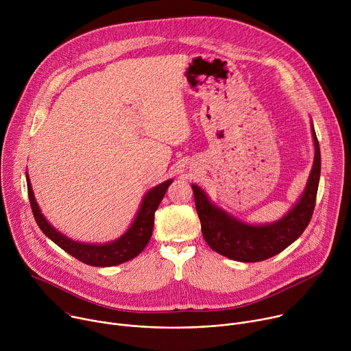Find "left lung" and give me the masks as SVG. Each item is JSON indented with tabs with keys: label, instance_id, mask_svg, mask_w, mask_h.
<instances>
[{
	"label": "left lung",
	"instance_id": "obj_1",
	"mask_svg": "<svg viewBox=\"0 0 351 351\" xmlns=\"http://www.w3.org/2000/svg\"><path fill=\"white\" fill-rule=\"evenodd\" d=\"M311 134L315 154L307 184L297 203L275 222H244L214 204L202 187L191 184L203 236L214 252L233 261L258 263L279 254L302 236L314 213L321 175V152L313 122Z\"/></svg>",
	"mask_w": 351,
	"mask_h": 351
}]
</instances>
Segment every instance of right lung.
I'll use <instances>...</instances> for the list:
<instances>
[{
	"instance_id": "obj_1",
	"label": "right lung",
	"mask_w": 351,
	"mask_h": 351,
	"mask_svg": "<svg viewBox=\"0 0 351 351\" xmlns=\"http://www.w3.org/2000/svg\"><path fill=\"white\" fill-rule=\"evenodd\" d=\"M26 182H27V193H29V199H30L34 219L38 228L41 229V232L49 240H53L57 245H60L64 250V252H66L68 254H71L72 257H75L76 260L87 265L115 267L137 257L143 252L149 239H152L153 228H154V214L168 190V186L173 182V179H168L154 186L144 194L140 203V208L133 222L121 237L108 243H98V244L82 243V241L73 240L66 234L61 233L58 229H56L43 215L40 206L36 202V197H34L27 172H26Z\"/></svg>"
}]
</instances>
